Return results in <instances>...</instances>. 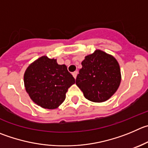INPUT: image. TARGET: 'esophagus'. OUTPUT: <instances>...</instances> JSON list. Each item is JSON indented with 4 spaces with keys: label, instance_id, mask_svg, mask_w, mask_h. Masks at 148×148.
Here are the masks:
<instances>
[{
    "label": "esophagus",
    "instance_id": "34e87169",
    "mask_svg": "<svg viewBox=\"0 0 148 148\" xmlns=\"http://www.w3.org/2000/svg\"><path fill=\"white\" fill-rule=\"evenodd\" d=\"M72 74H73V77H74V78H76V77H77V75H78V71H75V72H73V73H72Z\"/></svg>",
    "mask_w": 148,
    "mask_h": 148
}]
</instances>
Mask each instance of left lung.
<instances>
[{
    "label": "left lung",
    "mask_w": 148,
    "mask_h": 148,
    "mask_svg": "<svg viewBox=\"0 0 148 148\" xmlns=\"http://www.w3.org/2000/svg\"><path fill=\"white\" fill-rule=\"evenodd\" d=\"M77 75L76 85L87 99L102 102L109 99L120 86V66L112 55L96 50L85 57Z\"/></svg>",
    "instance_id": "obj_1"
}]
</instances>
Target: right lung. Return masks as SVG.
<instances>
[{"mask_svg":"<svg viewBox=\"0 0 148 148\" xmlns=\"http://www.w3.org/2000/svg\"><path fill=\"white\" fill-rule=\"evenodd\" d=\"M24 83L29 97L46 109H56L64 101L66 92L75 78L65 64H58L57 60L43 56L27 68Z\"/></svg>","mask_w":148,"mask_h":148,"instance_id":"right-lung-1","label":"right lung"}]
</instances>
